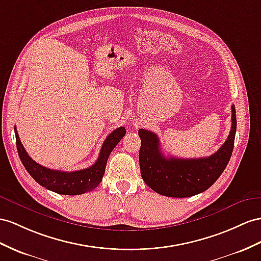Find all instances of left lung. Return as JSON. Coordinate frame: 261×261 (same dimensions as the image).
Returning a JSON list of instances; mask_svg holds the SVG:
<instances>
[{"mask_svg":"<svg viewBox=\"0 0 261 261\" xmlns=\"http://www.w3.org/2000/svg\"><path fill=\"white\" fill-rule=\"evenodd\" d=\"M236 128V110L235 106H231L228 138L213 155L199 159L165 158L155 133L140 129L139 162L143 181L154 192L169 197H190L206 191L217 181L229 162Z\"/></svg>","mask_w":261,"mask_h":261,"instance_id":"obj_1","label":"left lung"}]
</instances>
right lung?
I'll return each mask as SVG.
<instances>
[{
	"mask_svg": "<svg viewBox=\"0 0 261 261\" xmlns=\"http://www.w3.org/2000/svg\"><path fill=\"white\" fill-rule=\"evenodd\" d=\"M14 131L18 156L26 171L43 188L63 195H79L95 190L101 182L111 151L125 135L123 126H120L111 132L105 140L96 163L92 164L90 168L73 172H64L47 169L32 160L19 140L16 128H14Z\"/></svg>",
	"mask_w": 261,
	"mask_h": 261,
	"instance_id": "obj_1",
	"label": "right lung"
}]
</instances>
